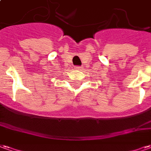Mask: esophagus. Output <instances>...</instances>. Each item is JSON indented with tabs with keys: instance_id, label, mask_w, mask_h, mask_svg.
Masks as SVG:
<instances>
[{
	"instance_id": "34e87169",
	"label": "esophagus",
	"mask_w": 151,
	"mask_h": 151,
	"mask_svg": "<svg viewBox=\"0 0 151 151\" xmlns=\"http://www.w3.org/2000/svg\"><path fill=\"white\" fill-rule=\"evenodd\" d=\"M82 66H76L75 67V69H78V70H80V69H82Z\"/></svg>"
}]
</instances>
